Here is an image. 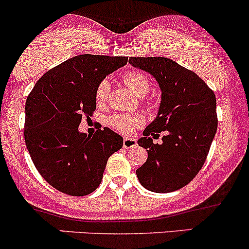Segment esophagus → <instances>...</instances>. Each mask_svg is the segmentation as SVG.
<instances>
[{
  "mask_svg": "<svg viewBox=\"0 0 249 249\" xmlns=\"http://www.w3.org/2000/svg\"><path fill=\"white\" fill-rule=\"evenodd\" d=\"M135 146H136V140L135 139L125 138L124 140V148H125V149H129V148H133Z\"/></svg>",
  "mask_w": 249,
  "mask_h": 249,
  "instance_id": "obj_1",
  "label": "esophagus"
}]
</instances>
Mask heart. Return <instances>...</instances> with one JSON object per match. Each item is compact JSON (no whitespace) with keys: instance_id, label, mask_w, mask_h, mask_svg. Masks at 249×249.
Masks as SVG:
<instances>
[{"instance_id":"obj_1","label":"heart","mask_w":249,"mask_h":249,"mask_svg":"<svg viewBox=\"0 0 249 249\" xmlns=\"http://www.w3.org/2000/svg\"><path fill=\"white\" fill-rule=\"evenodd\" d=\"M122 81L138 96L146 95L150 88L149 80L147 79L146 75L140 71L124 72V76H122ZM109 88L110 85L107 80H103L97 85L96 89H95V101L99 105H102L107 101ZM108 124L119 133L129 135L133 133V130H135L136 128L143 124V117L139 114H114L113 116L109 117Z\"/></svg>"}]
</instances>
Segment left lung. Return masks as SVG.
<instances>
[{
	"instance_id": "8db88e82",
	"label": "left lung",
	"mask_w": 249,
	"mask_h": 249,
	"mask_svg": "<svg viewBox=\"0 0 249 249\" xmlns=\"http://www.w3.org/2000/svg\"><path fill=\"white\" fill-rule=\"evenodd\" d=\"M129 63L153 75L161 89L158 116L138 141L148 159L136 175L150 192L178 191L196 177L207 159L217 129L215 94L194 71L170 58L130 57ZM161 131L162 143L153 144L150 136Z\"/></svg>"
}]
</instances>
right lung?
I'll use <instances>...</instances> for the list:
<instances>
[{
	"mask_svg": "<svg viewBox=\"0 0 249 249\" xmlns=\"http://www.w3.org/2000/svg\"><path fill=\"white\" fill-rule=\"evenodd\" d=\"M125 56L79 55L50 69L36 82L26 102L24 141L41 177L72 196L93 193L111 154L124 139L105 127L93 136L79 132L82 117L96 109L95 89Z\"/></svg>",
	"mask_w": 249,
	"mask_h": 249,
	"instance_id": "obj_1",
	"label": "right lung"
}]
</instances>
